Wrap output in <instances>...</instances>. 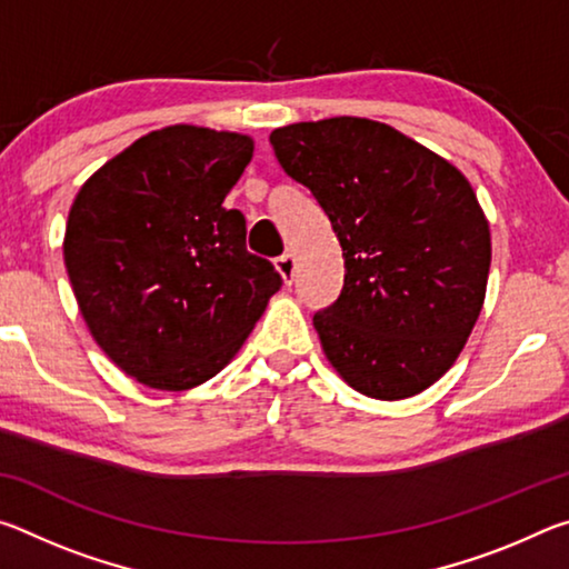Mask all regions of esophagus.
<instances>
[{
    "label": "esophagus",
    "instance_id": "1",
    "mask_svg": "<svg viewBox=\"0 0 569 569\" xmlns=\"http://www.w3.org/2000/svg\"><path fill=\"white\" fill-rule=\"evenodd\" d=\"M276 271L281 273L283 283L291 286L293 283V276H296V258L291 253H283L281 258H276Z\"/></svg>",
    "mask_w": 569,
    "mask_h": 569
}]
</instances>
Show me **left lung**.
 I'll return each instance as SVG.
<instances>
[{
	"instance_id": "obj_1",
	"label": "left lung",
	"mask_w": 569,
	"mask_h": 569,
	"mask_svg": "<svg viewBox=\"0 0 569 569\" xmlns=\"http://www.w3.org/2000/svg\"><path fill=\"white\" fill-rule=\"evenodd\" d=\"M278 162L319 200L343 250V288L313 316L326 359L371 399L429 389L465 349L485 303L489 223L437 152L366 118L271 132Z\"/></svg>"
}]
</instances>
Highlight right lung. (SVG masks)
Masks as SVG:
<instances>
[{
  "instance_id": "right-lung-1",
  "label": "right lung",
  "mask_w": 569,
  "mask_h": 569,
  "mask_svg": "<svg viewBox=\"0 0 569 569\" xmlns=\"http://www.w3.org/2000/svg\"><path fill=\"white\" fill-rule=\"evenodd\" d=\"M253 140L172 124L134 140L77 192L64 266L100 349L150 389L186 391L233 359L281 276L246 250L223 200Z\"/></svg>"
}]
</instances>
